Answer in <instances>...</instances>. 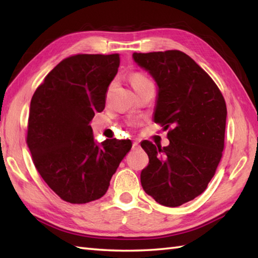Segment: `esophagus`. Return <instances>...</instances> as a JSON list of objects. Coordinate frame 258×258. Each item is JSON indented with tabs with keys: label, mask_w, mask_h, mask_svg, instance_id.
<instances>
[{
	"label": "esophagus",
	"mask_w": 258,
	"mask_h": 258,
	"mask_svg": "<svg viewBox=\"0 0 258 258\" xmlns=\"http://www.w3.org/2000/svg\"><path fill=\"white\" fill-rule=\"evenodd\" d=\"M138 147H139V142L138 141H134L133 142V149L136 150V149H138Z\"/></svg>",
	"instance_id": "esophagus-1"
}]
</instances>
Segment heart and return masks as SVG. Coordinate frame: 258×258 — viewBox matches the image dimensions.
I'll list each match as a JSON object with an SVG mask.
<instances>
[{
  "label": "heart",
  "mask_w": 258,
  "mask_h": 258,
  "mask_svg": "<svg viewBox=\"0 0 258 258\" xmlns=\"http://www.w3.org/2000/svg\"><path fill=\"white\" fill-rule=\"evenodd\" d=\"M149 82H150L149 79L145 78L144 75H142L140 73H135L131 76V84H132L134 90L138 89V87H140L142 85L149 83Z\"/></svg>",
  "instance_id": "b5f03b06"
}]
</instances>
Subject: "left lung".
<instances>
[{
	"instance_id": "obj_1",
	"label": "left lung",
	"mask_w": 258,
	"mask_h": 258,
	"mask_svg": "<svg viewBox=\"0 0 258 258\" xmlns=\"http://www.w3.org/2000/svg\"><path fill=\"white\" fill-rule=\"evenodd\" d=\"M133 59L157 84L153 119L172 127L169 145L141 143L150 160L141 183L161 205L177 207L201 195L215 174L225 139V100L211 76L183 52L133 53Z\"/></svg>"
}]
</instances>
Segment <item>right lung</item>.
<instances>
[{
    "instance_id": "add662e5",
    "label": "right lung",
    "mask_w": 258,
    "mask_h": 258,
    "mask_svg": "<svg viewBox=\"0 0 258 258\" xmlns=\"http://www.w3.org/2000/svg\"><path fill=\"white\" fill-rule=\"evenodd\" d=\"M118 67V54L70 56L33 94L26 143L42 178L65 202L101 199L132 147L130 140L96 143L90 125L105 107L107 87Z\"/></svg>"
}]
</instances>
